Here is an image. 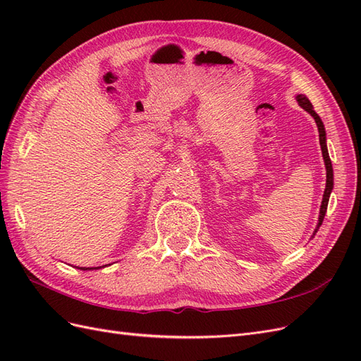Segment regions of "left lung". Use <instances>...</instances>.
Masks as SVG:
<instances>
[{
	"instance_id": "1",
	"label": "left lung",
	"mask_w": 361,
	"mask_h": 361,
	"mask_svg": "<svg viewBox=\"0 0 361 361\" xmlns=\"http://www.w3.org/2000/svg\"><path fill=\"white\" fill-rule=\"evenodd\" d=\"M297 101L300 104V106H302L305 111H307L313 118L316 125H318V130H319V143H321V150H322V157H324V162H325V169H326V183H325V191H324V197H322V203H321V211H319V220H318V227L314 228V233L318 232V228L321 227L322 221H324V216L326 212V206H329V199H330V194L333 191V166H331V159L329 157V149H326V137H325V128L321 117L314 113L313 110V105L310 104V101L305 97L304 94H298L297 96ZM313 233V235H314Z\"/></svg>"
}]
</instances>
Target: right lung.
I'll use <instances>...</instances> for the list:
<instances>
[{
  "label": "right lung",
  "mask_w": 361,
  "mask_h": 361,
  "mask_svg": "<svg viewBox=\"0 0 361 361\" xmlns=\"http://www.w3.org/2000/svg\"><path fill=\"white\" fill-rule=\"evenodd\" d=\"M80 269H84V271H87V269H93V268H80ZM96 269V268H94Z\"/></svg>",
  "instance_id": "obj_1"
}]
</instances>
